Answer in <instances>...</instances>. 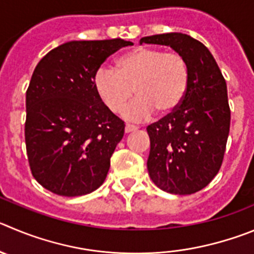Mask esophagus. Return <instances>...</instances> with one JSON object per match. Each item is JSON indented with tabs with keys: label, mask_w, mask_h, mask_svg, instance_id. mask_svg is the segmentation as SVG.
I'll list each match as a JSON object with an SVG mask.
<instances>
[{
	"label": "esophagus",
	"mask_w": 254,
	"mask_h": 254,
	"mask_svg": "<svg viewBox=\"0 0 254 254\" xmlns=\"http://www.w3.org/2000/svg\"><path fill=\"white\" fill-rule=\"evenodd\" d=\"M136 130H138V127H134V125H129V124L125 125V134H129V132L136 131Z\"/></svg>",
	"instance_id": "obj_1"
}]
</instances>
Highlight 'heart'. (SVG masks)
I'll use <instances>...</instances> for the list:
<instances>
[{"label": "heart", "mask_w": 254, "mask_h": 254, "mask_svg": "<svg viewBox=\"0 0 254 254\" xmlns=\"http://www.w3.org/2000/svg\"><path fill=\"white\" fill-rule=\"evenodd\" d=\"M92 85L113 114L120 113L134 92L136 99L123 111V116L130 122H143L154 111L165 116L181 106L188 91L189 67L179 52L138 46L116 59L114 70L98 68Z\"/></svg>", "instance_id": "heart-1"}]
</instances>
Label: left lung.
I'll use <instances>...</instances> for the list:
<instances>
[{
  "mask_svg": "<svg viewBox=\"0 0 254 254\" xmlns=\"http://www.w3.org/2000/svg\"><path fill=\"white\" fill-rule=\"evenodd\" d=\"M170 46L186 59L189 86L181 106L146 127L150 179L167 193L193 194L219 172L231 127L227 84L209 50L181 32L153 35L140 44Z\"/></svg>",
  "mask_w": 254,
  "mask_h": 254,
  "instance_id": "left-lung-1",
  "label": "left lung"
}]
</instances>
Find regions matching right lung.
Segmentation results:
<instances>
[{"mask_svg": "<svg viewBox=\"0 0 254 254\" xmlns=\"http://www.w3.org/2000/svg\"><path fill=\"white\" fill-rule=\"evenodd\" d=\"M131 45L70 41L35 67L26 91L25 141L31 173L47 190L85 195L105 181L125 124L104 106L92 80L109 56Z\"/></svg>", "mask_w": 254, "mask_h": 254, "instance_id": "1", "label": "right lung"}]
</instances>
